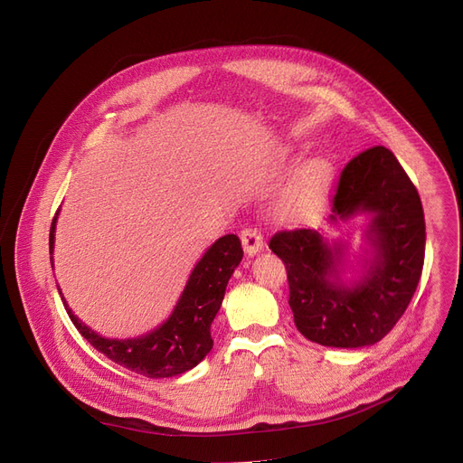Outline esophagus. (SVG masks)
Here are the masks:
<instances>
[{"label":"esophagus","instance_id":"obj_1","mask_svg":"<svg viewBox=\"0 0 463 463\" xmlns=\"http://www.w3.org/2000/svg\"><path fill=\"white\" fill-rule=\"evenodd\" d=\"M240 238H241V246H244V251L248 255H255L262 250V234H260L259 229L248 227V229L241 231Z\"/></svg>","mask_w":463,"mask_h":463}]
</instances>
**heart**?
Here are the masks:
<instances>
[{
    "instance_id": "obj_1",
    "label": "heart",
    "mask_w": 463,
    "mask_h": 463,
    "mask_svg": "<svg viewBox=\"0 0 463 463\" xmlns=\"http://www.w3.org/2000/svg\"><path fill=\"white\" fill-rule=\"evenodd\" d=\"M330 166L326 161L317 159V161H311L309 165H306L300 170V176L297 182V194L298 199H313L317 197V194L328 185L330 182Z\"/></svg>"
}]
</instances>
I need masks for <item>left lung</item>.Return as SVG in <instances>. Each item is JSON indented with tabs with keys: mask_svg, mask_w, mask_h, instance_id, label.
<instances>
[{
	"mask_svg": "<svg viewBox=\"0 0 463 463\" xmlns=\"http://www.w3.org/2000/svg\"><path fill=\"white\" fill-rule=\"evenodd\" d=\"M372 213L373 259L354 285L339 278L342 248L313 229L279 231L269 248L283 260L288 306L309 342L356 349L373 345L402 319L420 281L426 248L424 210L417 187L396 159L373 146L353 157L332 194L328 219Z\"/></svg>",
	"mask_w": 463,
	"mask_h": 463,
	"instance_id": "obj_1",
	"label": "left lung"
}]
</instances>
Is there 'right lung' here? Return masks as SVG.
Segmentation results:
<instances>
[{
  "mask_svg": "<svg viewBox=\"0 0 463 463\" xmlns=\"http://www.w3.org/2000/svg\"><path fill=\"white\" fill-rule=\"evenodd\" d=\"M54 231L56 217L48 238L51 253L54 250ZM241 257L244 250L236 234L219 238L193 269L173 315L159 328L133 339H107L95 334L72 315L61 290L60 297L72 325L107 358L150 379L175 377L197 366L212 351L210 326L222 307L227 283Z\"/></svg>",
  "mask_w": 463,
  "mask_h": 463,
  "instance_id": "1",
  "label": "right lung"
}]
</instances>
